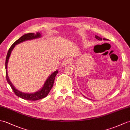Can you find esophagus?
I'll list each match as a JSON object with an SVG mask.
<instances>
[{
    "label": "esophagus",
    "mask_w": 130,
    "mask_h": 130,
    "mask_svg": "<svg viewBox=\"0 0 130 130\" xmlns=\"http://www.w3.org/2000/svg\"><path fill=\"white\" fill-rule=\"evenodd\" d=\"M70 62H71V59L67 58V59H65L64 60H63V61L62 62V65L63 66H66V65H68V64H70Z\"/></svg>",
    "instance_id": "obj_1"
}]
</instances>
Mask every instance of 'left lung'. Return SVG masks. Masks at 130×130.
Here are the masks:
<instances>
[{
  "instance_id": "obj_1",
  "label": "left lung",
  "mask_w": 130,
  "mask_h": 130,
  "mask_svg": "<svg viewBox=\"0 0 130 130\" xmlns=\"http://www.w3.org/2000/svg\"><path fill=\"white\" fill-rule=\"evenodd\" d=\"M95 38H96V39H97L98 40H102V38H100V37H99V36H97V35H95ZM103 40H107V39L104 38ZM85 98H86V97H85Z\"/></svg>"
}]
</instances>
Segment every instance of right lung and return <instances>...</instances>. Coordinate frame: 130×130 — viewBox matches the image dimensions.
<instances>
[{
  "label": "right lung",
  "instance_id": "right-lung-1",
  "mask_svg": "<svg viewBox=\"0 0 130 130\" xmlns=\"http://www.w3.org/2000/svg\"><path fill=\"white\" fill-rule=\"evenodd\" d=\"M41 37V34L40 33H37V34H34V33H28V34H26L25 35H23L22 37H21L19 39L15 41L14 43L11 45L9 49L8 50V52L7 53V58H6L5 60V72H6V78H7V80L8 83L9 84L11 88L13 90V92H14L15 94L18 97H20L22 99H25L26 100H30V101H35V100H40L41 99H43L46 97V96L48 95V93H49L51 88L53 87V84L54 80H55V77L56 74H58V71H55L52 73L50 76L47 78L46 81H45L44 85L41 90H39V91L35 92L32 93H23L19 91V90H17L15 88L14 86L12 85L9 79L8 76V72H7V65L8 62L9 58V56L10 55V54L11 51L13 50L14 47L17 44H19L22 42H23L24 41L28 40H31V39H34L36 38H40Z\"/></svg>",
  "mask_w": 130,
  "mask_h": 130
}]
</instances>
